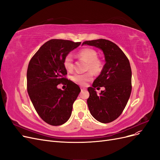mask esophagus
I'll return each mask as SVG.
<instances>
[{"instance_id":"esophagus-1","label":"esophagus","mask_w":160,"mask_h":160,"mask_svg":"<svg viewBox=\"0 0 160 160\" xmlns=\"http://www.w3.org/2000/svg\"><path fill=\"white\" fill-rule=\"evenodd\" d=\"M85 89H86V88H83V87H81V91H84V90H85Z\"/></svg>"}]
</instances>
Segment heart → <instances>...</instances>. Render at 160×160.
Listing matches in <instances>:
<instances>
[{
	"label": "heart",
	"mask_w": 160,
	"mask_h": 160,
	"mask_svg": "<svg viewBox=\"0 0 160 160\" xmlns=\"http://www.w3.org/2000/svg\"><path fill=\"white\" fill-rule=\"evenodd\" d=\"M77 56L88 62V68L93 72L97 73L100 72L102 69V63L98 59V53L94 49H89V48L83 49L78 52ZM63 65L66 70L68 71H71L73 68V59L71 55H67L65 57ZM92 77L93 75L91 72H85V73L76 72L71 77V79L77 84L85 85L87 82L92 79Z\"/></svg>",
	"instance_id": "obj_1"
}]
</instances>
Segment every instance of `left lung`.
<instances>
[{
    "instance_id": "1",
    "label": "left lung",
    "mask_w": 160,
    "mask_h": 160,
    "mask_svg": "<svg viewBox=\"0 0 160 160\" xmlns=\"http://www.w3.org/2000/svg\"><path fill=\"white\" fill-rule=\"evenodd\" d=\"M95 47L103 51L105 64L100 75L88 89V105L91 115L98 122L110 123L122 114L132 92V69L122 49L108 40L87 41L82 45ZM105 89L98 94L97 86Z\"/></svg>"
}]
</instances>
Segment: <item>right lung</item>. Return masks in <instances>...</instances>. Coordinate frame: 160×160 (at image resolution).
<instances>
[{
  "label": "right lung",
  "mask_w": 160,
  "mask_h": 160,
  "mask_svg": "<svg viewBox=\"0 0 160 160\" xmlns=\"http://www.w3.org/2000/svg\"><path fill=\"white\" fill-rule=\"evenodd\" d=\"M80 44L68 40L51 39L40 47L28 64V95L38 115L49 125L57 126L68 121L72 104L81 91L74 82L63 77L67 74L63 65L65 57ZM60 83L67 84L65 90L57 88Z\"/></svg>",
  "instance_id": "obj_1"
}]
</instances>
